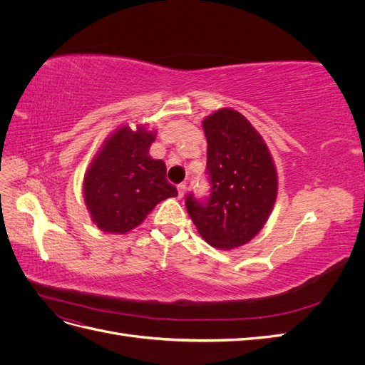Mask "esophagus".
Returning a JSON list of instances; mask_svg holds the SVG:
<instances>
[{
    "label": "esophagus",
    "instance_id": "obj_1",
    "mask_svg": "<svg viewBox=\"0 0 365 365\" xmlns=\"http://www.w3.org/2000/svg\"><path fill=\"white\" fill-rule=\"evenodd\" d=\"M185 193V184H178V196L182 197Z\"/></svg>",
    "mask_w": 365,
    "mask_h": 365
}]
</instances>
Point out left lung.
Instances as JSON below:
<instances>
[{"mask_svg":"<svg viewBox=\"0 0 365 365\" xmlns=\"http://www.w3.org/2000/svg\"><path fill=\"white\" fill-rule=\"evenodd\" d=\"M207 137L210 196L185 197L187 213L207 244L242 247L267 222L277 197V170L267 143L235 109L222 108L202 121Z\"/></svg>","mask_w":365,"mask_h":365,"instance_id":"obj_1","label":"left lung"}]
</instances>
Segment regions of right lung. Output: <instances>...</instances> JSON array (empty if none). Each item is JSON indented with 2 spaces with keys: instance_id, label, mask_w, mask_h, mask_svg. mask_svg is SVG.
I'll return each instance as SVG.
<instances>
[{
  "instance_id": "1",
  "label": "right lung",
  "mask_w": 365,
  "mask_h": 365,
  "mask_svg": "<svg viewBox=\"0 0 365 365\" xmlns=\"http://www.w3.org/2000/svg\"><path fill=\"white\" fill-rule=\"evenodd\" d=\"M157 132L118 128L97 152L83 180V197L94 224L105 233L125 235L140 225L158 202L178 196L165 180V164L149 148Z\"/></svg>"
}]
</instances>
